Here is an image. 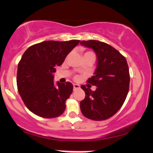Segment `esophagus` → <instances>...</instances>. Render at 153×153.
<instances>
[{
  "label": "esophagus",
  "instance_id": "esophagus-1",
  "mask_svg": "<svg viewBox=\"0 0 153 153\" xmlns=\"http://www.w3.org/2000/svg\"><path fill=\"white\" fill-rule=\"evenodd\" d=\"M73 88H74V90H75V89H79V88H80V86L78 85V84H73Z\"/></svg>",
  "mask_w": 153,
  "mask_h": 153
}]
</instances>
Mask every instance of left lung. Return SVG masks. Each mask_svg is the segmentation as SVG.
I'll list each match as a JSON object with an SVG mask.
<instances>
[{"mask_svg":"<svg viewBox=\"0 0 153 153\" xmlns=\"http://www.w3.org/2000/svg\"><path fill=\"white\" fill-rule=\"evenodd\" d=\"M80 44L93 49L97 56L94 75L87 83L97 86L92 91L84 85L85 98L80 103L86 118L103 121L115 115L124 104L129 88V72L126 58L112 46L99 41H82Z\"/></svg>","mask_w":153,"mask_h":153,"instance_id":"obj_1","label":"left lung"}]
</instances>
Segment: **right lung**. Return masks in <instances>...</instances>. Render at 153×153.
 Instances as JSON below:
<instances>
[{
	"mask_svg": "<svg viewBox=\"0 0 153 153\" xmlns=\"http://www.w3.org/2000/svg\"><path fill=\"white\" fill-rule=\"evenodd\" d=\"M79 42L46 41L29 47L22 55L18 66L17 86L24 104L34 114L52 118L64 112L73 85L58 81L55 84L53 73Z\"/></svg>",
	"mask_w": 153,
	"mask_h": 153,
	"instance_id": "add662e5",
	"label": "right lung"
}]
</instances>
